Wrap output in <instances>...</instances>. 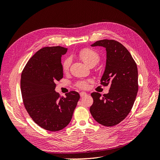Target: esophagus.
Listing matches in <instances>:
<instances>
[{
  "label": "esophagus",
  "mask_w": 160,
  "mask_h": 160,
  "mask_svg": "<svg viewBox=\"0 0 160 160\" xmlns=\"http://www.w3.org/2000/svg\"><path fill=\"white\" fill-rule=\"evenodd\" d=\"M85 95H87V93H85V92L82 91V92H81V93H80V96L81 97V98H82V97H85Z\"/></svg>",
  "instance_id": "esophagus-1"
}]
</instances>
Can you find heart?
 I'll return each instance as SVG.
<instances>
[{"mask_svg":"<svg viewBox=\"0 0 160 160\" xmlns=\"http://www.w3.org/2000/svg\"><path fill=\"white\" fill-rule=\"evenodd\" d=\"M79 56L85 64L90 65L93 63L97 64L99 61V55L95 50L91 48H84L79 52ZM71 61L69 58L65 59L62 63V69L64 72H67L69 70ZM77 87L81 89H85L88 88V81H81L77 83Z\"/></svg>","mask_w":160,"mask_h":160,"instance_id":"1","label":"heart"}]
</instances>
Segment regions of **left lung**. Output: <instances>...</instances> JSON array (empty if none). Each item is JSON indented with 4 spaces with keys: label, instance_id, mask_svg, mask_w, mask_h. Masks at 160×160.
I'll list each match as a JSON object with an SVG mask.
<instances>
[{
    "label": "left lung",
    "instance_id": "8db88e82",
    "mask_svg": "<svg viewBox=\"0 0 160 160\" xmlns=\"http://www.w3.org/2000/svg\"><path fill=\"white\" fill-rule=\"evenodd\" d=\"M92 47H103L107 59L101 84L110 85L109 93L103 96L91 94L93 103L91 114L97 122L111 127L118 125L127 117L133 105L138 91L137 65L128 50L115 40L96 41Z\"/></svg>",
    "mask_w": 160,
    "mask_h": 160
}]
</instances>
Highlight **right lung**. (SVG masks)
Returning a JSON list of instances; mask_svg holds the SVG:
<instances>
[{"mask_svg":"<svg viewBox=\"0 0 160 160\" xmlns=\"http://www.w3.org/2000/svg\"><path fill=\"white\" fill-rule=\"evenodd\" d=\"M67 51L60 46L42 48L27 62L21 74L26 110L38 125L51 132L61 130L69 123L80 98L73 91L61 98L55 90V82L63 77L61 57Z\"/></svg>","mask_w":160,"mask_h":160,"instance_id":"add662e5","label":"right lung"}]
</instances>
